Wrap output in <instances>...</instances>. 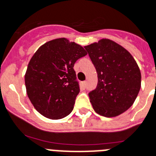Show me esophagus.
Segmentation results:
<instances>
[{
  "label": "esophagus",
  "instance_id": "1",
  "mask_svg": "<svg viewBox=\"0 0 156 156\" xmlns=\"http://www.w3.org/2000/svg\"><path fill=\"white\" fill-rule=\"evenodd\" d=\"M82 86L83 88H86V87H87V82L86 81H84V82H82Z\"/></svg>",
  "mask_w": 156,
  "mask_h": 156
}]
</instances>
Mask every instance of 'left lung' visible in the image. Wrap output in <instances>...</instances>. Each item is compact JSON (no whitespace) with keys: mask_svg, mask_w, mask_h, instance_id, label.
I'll use <instances>...</instances> for the list:
<instances>
[{"mask_svg":"<svg viewBox=\"0 0 156 156\" xmlns=\"http://www.w3.org/2000/svg\"><path fill=\"white\" fill-rule=\"evenodd\" d=\"M98 74V85L89 97L94 110L115 117L132 106L141 87V73L130 53L110 39L84 46Z\"/></svg>","mask_w":156,"mask_h":156,"instance_id":"left-lung-1","label":"left lung"}]
</instances>
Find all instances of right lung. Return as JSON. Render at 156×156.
<instances>
[{
  "mask_svg": "<svg viewBox=\"0 0 156 156\" xmlns=\"http://www.w3.org/2000/svg\"><path fill=\"white\" fill-rule=\"evenodd\" d=\"M87 54L82 46L64 37L45 43L34 54L25 82L28 97L41 115L60 119L71 113L80 91L74 63Z\"/></svg>",
  "mask_w": 156,
  "mask_h": 156,
  "instance_id": "obj_1",
  "label": "right lung"
}]
</instances>
